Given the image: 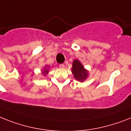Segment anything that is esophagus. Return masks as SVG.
<instances>
[{"label":"esophagus","instance_id":"34e87169","mask_svg":"<svg viewBox=\"0 0 131 131\" xmlns=\"http://www.w3.org/2000/svg\"><path fill=\"white\" fill-rule=\"evenodd\" d=\"M59 67L60 68H64V64H59Z\"/></svg>","mask_w":131,"mask_h":131}]
</instances>
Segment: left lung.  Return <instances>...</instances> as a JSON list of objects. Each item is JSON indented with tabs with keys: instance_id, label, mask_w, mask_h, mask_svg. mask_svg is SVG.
<instances>
[{
	"instance_id": "1",
	"label": "left lung",
	"mask_w": 131,
	"mask_h": 131,
	"mask_svg": "<svg viewBox=\"0 0 131 131\" xmlns=\"http://www.w3.org/2000/svg\"><path fill=\"white\" fill-rule=\"evenodd\" d=\"M72 72L77 80L82 82L86 79L88 76L87 71L84 69L82 64L78 60H74L73 61Z\"/></svg>"
}]
</instances>
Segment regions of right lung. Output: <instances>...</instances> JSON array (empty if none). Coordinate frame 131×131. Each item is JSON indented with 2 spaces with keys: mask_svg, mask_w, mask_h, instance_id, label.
Returning <instances> with one entry per match:
<instances>
[{
  "mask_svg": "<svg viewBox=\"0 0 131 131\" xmlns=\"http://www.w3.org/2000/svg\"><path fill=\"white\" fill-rule=\"evenodd\" d=\"M48 72H49V71H48V70H47V69H46V68H45V70H44V71H42V74H43L44 75H45V74L48 73Z\"/></svg>",
  "mask_w": 131,
  "mask_h": 131,
  "instance_id": "right-lung-1",
  "label": "right lung"
}]
</instances>
